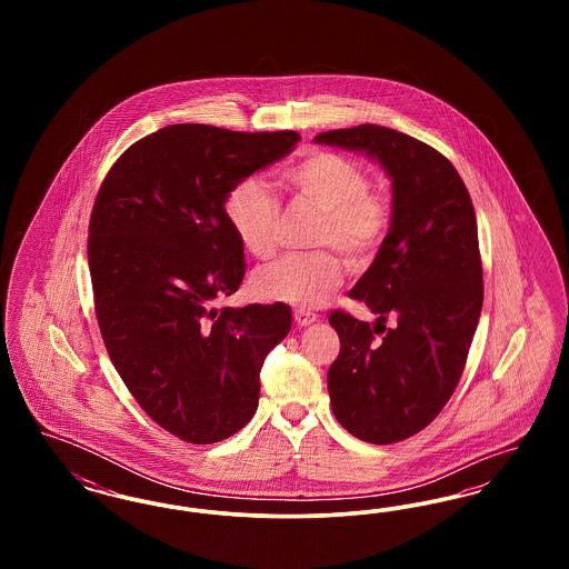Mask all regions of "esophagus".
<instances>
[{
  "label": "esophagus",
  "mask_w": 569,
  "mask_h": 569,
  "mask_svg": "<svg viewBox=\"0 0 569 569\" xmlns=\"http://www.w3.org/2000/svg\"><path fill=\"white\" fill-rule=\"evenodd\" d=\"M295 322H297L298 326L313 325V322H318V316L311 313V311H305V309H297V311H295Z\"/></svg>",
  "instance_id": "1"
}]
</instances>
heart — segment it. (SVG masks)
<instances>
[{"label":"heart","instance_id":"heart-1","mask_svg":"<svg viewBox=\"0 0 569 569\" xmlns=\"http://www.w3.org/2000/svg\"><path fill=\"white\" fill-rule=\"evenodd\" d=\"M298 196L325 213L318 243L339 249L353 267L373 260L392 223V204L371 190L367 170L332 151H316L283 172ZM223 213L230 230L253 258L267 260L277 249L279 202L253 177L241 179L226 193ZM343 281V264L335 253L286 256L256 271L253 295L271 302L318 307Z\"/></svg>","mask_w":569,"mask_h":569}]
</instances>
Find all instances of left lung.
Here are the masks:
<instances>
[{"label":"left lung","mask_w":569,"mask_h":569,"mask_svg":"<svg viewBox=\"0 0 569 569\" xmlns=\"http://www.w3.org/2000/svg\"><path fill=\"white\" fill-rule=\"evenodd\" d=\"M316 142L367 153L392 181L388 237L350 290L378 320L330 313L341 350L328 392L348 433L395 443L433 422L465 369L485 300L476 211L457 168L411 136L365 123Z\"/></svg>","instance_id":"left-lung-1"}]
</instances>
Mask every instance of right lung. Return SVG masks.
I'll return each mask as SVG.
<instances>
[{"label":"right lung","mask_w":569,"mask_h":569,"mask_svg":"<svg viewBox=\"0 0 569 569\" xmlns=\"http://www.w3.org/2000/svg\"><path fill=\"white\" fill-rule=\"evenodd\" d=\"M298 140L292 130L168 126L134 142L98 191L87 256L104 346L138 406L183 441L216 443L243 429L264 358L290 332L283 302H217L244 274L226 193Z\"/></svg>","instance_id":"1"}]
</instances>
